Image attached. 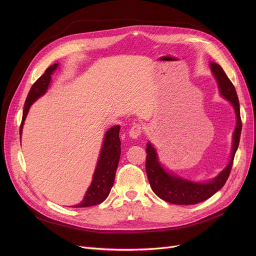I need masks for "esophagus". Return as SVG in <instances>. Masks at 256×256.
Wrapping results in <instances>:
<instances>
[{
	"label": "esophagus",
	"instance_id": "obj_1",
	"mask_svg": "<svg viewBox=\"0 0 256 256\" xmlns=\"http://www.w3.org/2000/svg\"><path fill=\"white\" fill-rule=\"evenodd\" d=\"M142 132H143V126H142V124H134V126L130 128V132H128V135H130V137L135 139V138H138V137L141 135Z\"/></svg>",
	"mask_w": 256,
	"mask_h": 256
}]
</instances>
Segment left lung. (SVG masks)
I'll return each instance as SVG.
<instances>
[{
	"instance_id": "obj_1",
	"label": "left lung",
	"mask_w": 256,
	"mask_h": 256,
	"mask_svg": "<svg viewBox=\"0 0 256 256\" xmlns=\"http://www.w3.org/2000/svg\"><path fill=\"white\" fill-rule=\"evenodd\" d=\"M210 67L212 74L216 76L219 83L221 94L232 104L236 114V126L234 132L232 158L230 164L227 165V167L216 178H214L212 182L206 184H197L168 174L158 162L156 152L152 144L147 143L145 169L152 189L160 199L173 204H196L202 202V201L208 199L214 193L218 192L225 184L228 176H230L234 164V154L238 147L242 130V120L240 114V102L236 88L219 64L212 62Z\"/></svg>"
}]
</instances>
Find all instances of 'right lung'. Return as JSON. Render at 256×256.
<instances>
[{
	"label": "right lung",
	"mask_w": 256,
	"mask_h": 256,
	"mask_svg": "<svg viewBox=\"0 0 256 256\" xmlns=\"http://www.w3.org/2000/svg\"><path fill=\"white\" fill-rule=\"evenodd\" d=\"M58 63L48 67L44 74L40 76L32 85L28 96H26L24 108L22 111V118L20 124V134L22 135V130L24 121L30 109L31 104L46 93L48 84L50 82V74L57 68ZM120 126H116L111 128L106 132L102 148L98 158V163L94 172L93 180L85 194L82 202L76 206V208H87L102 204V201L109 196L110 191L113 186L115 173L118 166L120 152H121V142L119 139Z\"/></svg>",
	"instance_id": "add662e5"
}]
</instances>
